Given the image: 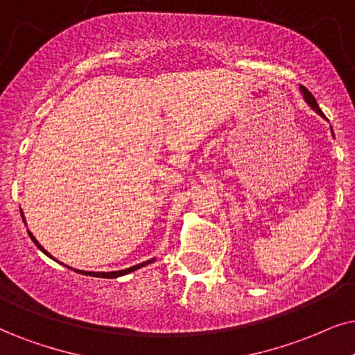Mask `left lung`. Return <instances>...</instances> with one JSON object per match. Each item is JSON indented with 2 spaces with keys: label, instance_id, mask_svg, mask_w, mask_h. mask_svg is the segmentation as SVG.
<instances>
[{
  "label": "left lung",
  "instance_id": "obj_1",
  "mask_svg": "<svg viewBox=\"0 0 355 355\" xmlns=\"http://www.w3.org/2000/svg\"><path fill=\"white\" fill-rule=\"evenodd\" d=\"M300 92H302V95H303V98H304V101H306V103H308V105L313 107V111H316V113H318V114H320V116H322V118H326V116H324V114H322V111L320 110V106H318V103H316V100H315V96H313V95H311V93H309V92H308V89L303 87V85H300Z\"/></svg>",
  "mask_w": 355,
  "mask_h": 355
}]
</instances>
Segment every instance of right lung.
<instances>
[{"label":"right lung","mask_w":355,"mask_h":355,"mask_svg":"<svg viewBox=\"0 0 355 355\" xmlns=\"http://www.w3.org/2000/svg\"><path fill=\"white\" fill-rule=\"evenodd\" d=\"M21 216H22V221L26 223V219H24V214H22V211H21ZM29 232V236H31V239H33V242L35 245H37V248L42 250L44 254L47 255V257H51V259H53L51 254L47 252L46 249L42 248V245L39 244L37 242V239H35V237L33 236V232L31 231H28ZM55 260V259H53ZM155 259H150V260H147V262H142V263H137V266H132V267H129V268H124V270H116V272H85V270H77V268H71V267H69V266H65V267H69L70 270H75L77 273H82V275H89V277H100V278H118V277H123V275H125V273H131V272H134V270H137V268H141V267H146V266H149V263H152L154 262Z\"/></svg>","instance_id":"right-lung-1"}]
</instances>
